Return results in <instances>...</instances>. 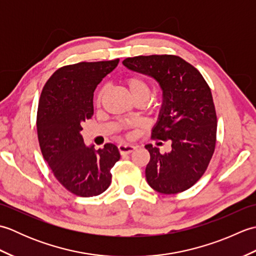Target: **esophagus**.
Here are the masks:
<instances>
[{
	"instance_id": "34e87169",
	"label": "esophagus",
	"mask_w": 256,
	"mask_h": 256,
	"mask_svg": "<svg viewBox=\"0 0 256 256\" xmlns=\"http://www.w3.org/2000/svg\"><path fill=\"white\" fill-rule=\"evenodd\" d=\"M135 148H136L135 146L130 145V144H120L118 145V152L121 154H130V153H132Z\"/></svg>"
}]
</instances>
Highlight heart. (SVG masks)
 I'll return each instance as SVG.
<instances>
[{
	"label": "heart",
	"mask_w": 256,
	"mask_h": 256,
	"mask_svg": "<svg viewBox=\"0 0 256 256\" xmlns=\"http://www.w3.org/2000/svg\"><path fill=\"white\" fill-rule=\"evenodd\" d=\"M128 89L131 94L134 101L136 100H148L150 96V86L145 79L134 76V77H130L125 81ZM103 94H104V89H101L96 94V104L99 106L102 100Z\"/></svg>",
	"instance_id": "obj_1"
}]
</instances>
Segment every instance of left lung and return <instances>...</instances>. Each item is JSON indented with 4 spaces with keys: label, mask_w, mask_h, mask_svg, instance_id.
Here are the masks:
<instances>
[{
    "label": "left lung",
    "mask_w": 256,
    "mask_h": 256,
    "mask_svg": "<svg viewBox=\"0 0 256 256\" xmlns=\"http://www.w3.org/2000/svg\"><path fill=\"white\" fill-rule=\"evenodd\" d=\"M123 64L154 78L162 91L152 136L170 140L172 150L162 154L158 148L145 145L150 155L146 180L160 194L184 192L204 175L216 148V114L209 86L197 69L178 56H138L124 59Z\"/></svg>",
    "instance_id": "left-lung-1"
}]
</instances>
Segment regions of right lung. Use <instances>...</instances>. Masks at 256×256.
<instances>
[{
	"label": "right lung",
	"mask_w": 256,
	"mask_h": 256,
	"mask_svg": "<svg viewBox=\"0 0 256 256\" xmlns=\"http://www.w3.org/2000/svg\"><path fill=\"white\" fill-rule=\"evenodd\" d=\"M120 59L79 62L56 70L42 88L37 110V135L44 160L68 192L80 197L102 194L120 160L114 144L94 150L84 142L82 123L94 116V92Z\"/></svg>",
	"instance_id": "1"
}]
</instances>
